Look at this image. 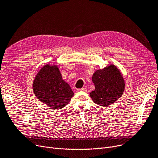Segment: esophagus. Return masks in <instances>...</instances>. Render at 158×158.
<instances>
[{
	"instance_id": "obj_1",
	"label": "esophagus",
	"mask_w": 158,
	"mask_h": 158,
	"mask_svg": "<svg viewBox=\"0 0 158 158\" xmlns=\"http://www.w3.org/2000/svg\"><path fill=\"white\" fill-rule=\"evenodd\" d=\"M77 92H80V91H82V92H86L87 89L86 88H80V89H77Z\"/></svg>"
}]
</instances>
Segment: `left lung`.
I'll use <instances>...</instances> for the list:
<instances>
[{
	"mask_svg": "<svg viewBox=\"0 0 158 158\" xmlns=\"http://www.w3.org/2000/svg\"><path fill=\"white\" fill-rule=\"evenodd\" d=\"M95 89L89 94L93 101L101 106H109L120 98L125 89V81L119 69L110 64L96 70L92 76Z\"/></svg>",
	"mask_w": 158,
	"mask_h": 158,
	"instance_id": "8db88e82",
	"label": "left lung"
}]
</instances>
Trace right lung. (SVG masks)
Here are the masks:
<instances>
[{"label":"right lung","mask_w":158,"mask_h":158,"mask_svg":"<svg viewBox=\"0 0 158 158\" xmlns=\"http://www.w3.org/2000/svg\"><path fill=\"white\" fill-rule=\"evenodd\" d=\"M32 89L40 101L54 110L63 108L74 95L56 65L44 66L36 74Z\"/></svg>","instance_id":"obj_1"}]
</instances>
